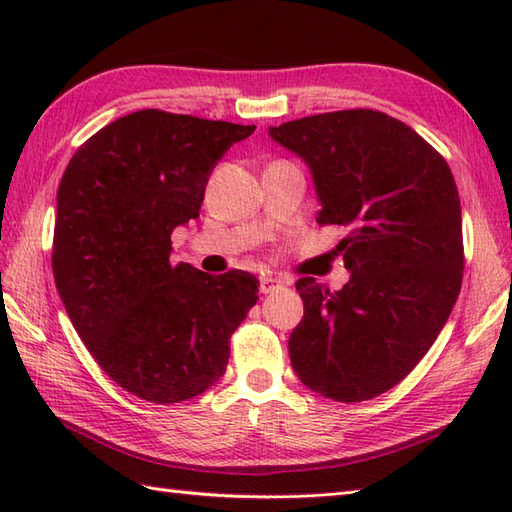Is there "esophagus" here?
I'll list each match as a JSON object with an SVG mask.
<instances>
[{"label": "esophagus", "mask_w": 512, "mask_h": 512, "mask_svg": "<svg viewBox=\"0 0 512 512\" xmlns=\"http://www.w3.org/2000/svg\"><path fill=\"white\" fill-rule=\"evenodd\" d=\"M281 286H284V281L273 279V277H262V279H259V290H262V295H270V292H275Z\"/></svg>", "instance_id": "1"}]
</instances>
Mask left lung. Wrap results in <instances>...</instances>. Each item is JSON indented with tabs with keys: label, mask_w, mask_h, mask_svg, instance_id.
Returning <instances> with one entry per match:
<instances>
[{
	"label": "left lung",
	"mask_w": 512,
	"mask_h": 512,
	"mask_svg": "<svg viewBox=\"0 0 512 512\" xmlns=\"http://www.w3.org/2000/svg\"><path fill=\"white\" fill-rule=\"evenodd\" d=\"M312 171L319 224L345 226L336 246L347 284L330 292L301 277L303 319L290 334L299 380L339 402L398 385L447 323L464 270L462 211L453 173L398 118L341 110L270 127Z\"/></svg>",
	"instance_id": "1"
}]
</instances>
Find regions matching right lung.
<instances>
[{
    "label": "right lung",
    "instance_id": "add662e5",
    "mask_svg": "<svg viewBox=\"0 0 512 512\" xmlns=\"http://www.w3.org/2000/svg\"><path fill=\"white\" fill-rule=\"evenodd\" d=\"M255 125L140 110L76 149L57 193L52 273L94 361L129 394L182 402L226 372L231 334L257 303L244 270L171 264V233L200 215L226 149Z\"/></svg>",
    "mask_w": 512,
    "mask_h": 512
}]
</instances>
